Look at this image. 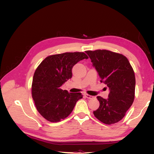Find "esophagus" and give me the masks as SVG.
Here are the masks:
<instances>
[{
	"instance_id": "obj_1",
	"label": "esophagus",
	"mask_w": 154,
	"mask_h": 154,
	"mask_svg": "<svg viewBox=\"0 0 154 154\" xmlns=\"http://www.w3.org/2000/svg\"><path fill=\"white\" fill-rule=\"evenodd\" d=\"M84 96L87 97V99H92V98H93V96H91V95H89V94H85Z\"/></svg>"
}]
</instances>
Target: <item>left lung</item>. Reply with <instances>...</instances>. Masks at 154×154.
Masks as SVG:
<instances>
[{"instance_id":"left-lung-1","label":"left lung","mask_w":154,"mask_h":154,"mask_svg":"<svg viewBox=\"0 0 154 154\" xmlns=\"http://www.w3.org/2000/svg\"><path fill=\"white\" fill-rule=\"evenodd\" d=\"M92 66L109 88L108 98L97 96L100 106L93 112L95 117L106 125L122 120L133 103L136 78L128 59L123 54L107 50L87 51Z\"/></svg>"}]
</instances>
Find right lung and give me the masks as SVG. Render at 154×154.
Returning <instances> with one entry per match:
<instances>
[{
	"instance_id": "add662e5",
	"label": "right lung",
	"mask_w": 154,
	"mask_h": 154,
	"mask_svg": "<svg viewBox=\"0 0 154 154\" xmlns=\"http://www.w3.org/2000/svg\"><path fill=\"white\" fill-rule=\"evenodd\" d=\"M88 57L74 52L51 55L45 58L35 72L32 97L38 112L51 122H58L72 112L81 93H69L61 86L72 78L74 65Z\"/></svg>"
}]
</instances>
